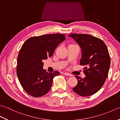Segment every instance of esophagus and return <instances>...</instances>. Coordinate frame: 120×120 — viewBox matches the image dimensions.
I'll return each mask as SVG.
<instances>
[{"label":"esophagus","mask_w":120,"mask_h":120,"mask_svg":"<svg viewBox=\"0 0 120 120\" xmlns=\"http://www.w3.org/2000/svg\"><path fill=\"white\" fill-rule=\"evenodd\" d=\"M64 74L66 76H72V75L69 73H64Z\"/></svg>","instance_id":"1"}]
</instances>
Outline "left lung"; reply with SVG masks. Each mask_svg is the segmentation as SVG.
I'll return each mask as SVG.
<instances>
[{
	"instance_id": "obj_1",
	"label": "left lung",
	"mask_w": 120,
	"mask_h": 120,
	"mask_svg": "<svg viewBox=\"0 0 120 120\" xmlns=\"http://www.w3.org/2000/svg\"><path fill=\"white\" fill-rule=\"evenodd\" d=\"M81 48L80 65L85 67L83 78L75 76L77 85L73 89L81 96H89L100 90L108 76L110 58L108 48L103 40L88 34H72Z\"/></svg>"
}]
</instances>
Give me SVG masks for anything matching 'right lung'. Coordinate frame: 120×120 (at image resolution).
<instances>
[{
    "label": "right lung",
    "instance_id": "obj_1",
    "mask_svg": "<svg viewBox=\"0 0 120 120\" xmlns=\"http://www.w3.org/2000/svg\"><path fill=\"white\" fill-rule=\"evenodd\" d=\"M65 35L60 34L32 37L22 45L17 57L16 73L19 82L26 92L34 98L45 95L50 90L53 78L60 73H48L43 69L44 63L53 55Z\"/></svg>",
    "mask_w": 120,
    "mask_h": 120
}]
</instances>
